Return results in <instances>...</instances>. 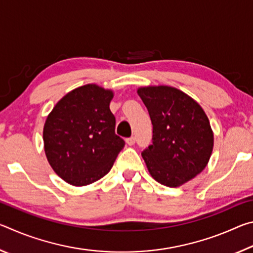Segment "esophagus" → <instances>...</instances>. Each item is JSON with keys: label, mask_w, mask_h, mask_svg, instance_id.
<instances>
[{"label": "esophagus", "mask_w": 253, "mask_h": 253, "mask_svg": "<svg viewBox=\"0 0 253 253\" xmlns=\"http://www.w3.org/2000/svg\"><path fill=\"white\" fill-rule=\"evenodd\" d=\"M135 142H136V138H135L134 136H131V137H129V138L126 139V143L129 145V146H131V145H134Z\"/></svg>", "instance_id": "esophagus-1"}]
</instances>
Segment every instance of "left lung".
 I'll return each instance as SVG.
<instances>
[{"mask_svg":"<svg viewBox=\"0 0 253 253\" xmlns=\"http://www.w3.org/2000/svg\"><path fill=\"white\" fill-rule=\"evenodd\" d=\"M153 125V144L144 149L149 174L158 183L177 187L208 165L213 131L204 110L193 98L169 85L137 90Z\"/></svg>","mask_w":253,"mask_h":253,"instance_id":"left-lung-1","label":"left lung"}]
</instances>
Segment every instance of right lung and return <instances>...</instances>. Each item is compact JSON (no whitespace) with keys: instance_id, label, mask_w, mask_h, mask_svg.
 I'll list each match as a JSON object with an SVG mask.
<instances>
[{"instance_id":"1","label":"right lung","mask_w":253,"mask_h":253,"mask_svg":"<svg viewBox=\"0 0 253 253\" xmlns=\"http://www.w3.org/2000/svg\"><path fill=\"white\" fill-rule=\"evenodd\" d=\"M113 97V91L97 84L81 85L61 98L46 117V158L71 185H88L104 177L125 146L115 134L116 119L109 108Z\"/></svg>"}]
</instances>
